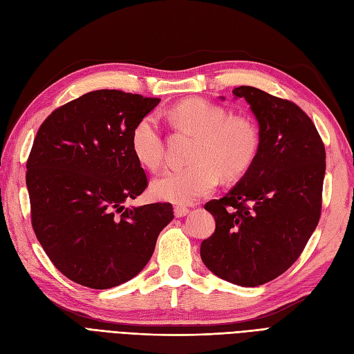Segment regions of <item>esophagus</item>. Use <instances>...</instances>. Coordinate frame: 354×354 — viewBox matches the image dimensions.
I'll list each match as a JSON object with an SVG mask.
<instances>
[{
    "instance_id": "1",
    "label": "esophagus",
    "mask_w": 354,
    "mask_h": 354,
    "mask_svg": "<svg viewBox=\"0 0 354 354\" xmlns=\"http://www.w3.org/2000/svg\"><path fill=\"white\" fill-rule=\"evenodd\" d=\"M189 212V209L186 208V207H181V205H177V207H174V216L176 217H185L186 214Z\"/></svg>"
}]
</instances>
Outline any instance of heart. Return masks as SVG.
Returning <instances> with one entry per match:
<instances>
[{
    "label": "heart",
    "instance_id": "1",
    "mask_svg": "<svg viewBox=\"0 0 354 354\" xmlns=\"http://www.w3.org/2000/svg\"><path fill=\"white\" fill-rule=\"evenodd\" d=\"M168 120L180 131L195 136L189 167L168 169L152 181L156 199L189 205L218 185L220 174L234 178L251 167L259 152L255 124L242 115L229 116L220 104L205 99H186L171 108ZM131 151L142 167L155 171L164 159V137L155 115H146L131 131Z\"/></svg>",
    "mask_w": 354,
    "mask_h": 354
}]
</instances>
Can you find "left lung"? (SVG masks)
<instances>
[{"mask_svg": "<svg viewBox=\"0 0 354 354\" xmlns=\"http://www.w3.org/2000/svg\"><path fill=\"white\" fill-rule=\"evenodd\" d=\"M260 127L254 162L226 196L205 203L216 230L201 259L221 279L241 286L270 282L291 267L322 211L326 153L313 121L294 102L241 85Z\"/></svg>", "mask_w": 354, "mask_h": 354, "instance_id": "8db88e82", "label": "left lung"}]
</instances>
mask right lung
Here are the masks:
<instances>
[{
	"label": "right lung",
	"instance_id": "right-lung-1",
	"mask_svg": "<svg viewBox=\"0 0 354 354\" xmlns=\"http://www.w3.org/2000/svg\"><path fill=\"white\" fill-rule=\"evenodd\" d=\"M159 102L90 91L53 111L35 136L26 162L32 227L56 269L82 286L133 279L174 218L169 202L124 207L147 187L131 131Z\"/></svg>",
	"mask_w": 354,
	"mask_h": 354
}]
</instances>
